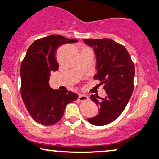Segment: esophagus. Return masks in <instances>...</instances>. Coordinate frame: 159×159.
Here are the masks:
<instances>
[{
  "instance_id": "esophagus-1",
  "label": "esophagus",
  "mask_w": 159,
  "mask_h": 159,
  "mask_svg": "<svg viewBox=\"0 0 159 159\" xmlns=\"http://www.w3.org/2000/svg\"><path fill=\"white\" fill-rule=\"evenodd\" d=\"M79 101H86V100L89 99V97L87 95H84V94H79V97H78Z\"/></svg>"
}]
</instances>
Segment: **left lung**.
<instances>
[{
	"instance_id": "8db88e82",
	"label": "left lung",
	"mask_w": 159,
	"mask_h": 159,
	"mask_svg": "<svg viewBox=\"0 0 159 159\" xmlns=\"http://www.w3.org/2000/svg\"><path fill=\"white\" fill-rule=\"evenodd\" d=\"M84 42L93 48L97 70L94 79L100 80L106 91V97L99 100L95 95L90 97L98 106L99 112L87 120L102 126L117 119L127 106L134 89L135 66L126 48L112 39H89Z\"/></svg>"
}]
</instances>
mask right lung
<instances>
[{"label": "right lung", "mask_w": 159, "mask_h": 159, "mask_svg": "<svg viewBox=\"0 0 159 159\" xmlns=\"http://www.w3.org/2000/svg\"><path fill=\"white\" fill-rule=\"evenodd\" d=\"M77 39L61 35H50L34 41L28 48L21 65V94L33 120L44 125L60 121L66 105L75 101L78 95L68 91L54 90L50 86V72L57 71V49Z\"/></svg>", "instance_id": "1"}]
</instances>
